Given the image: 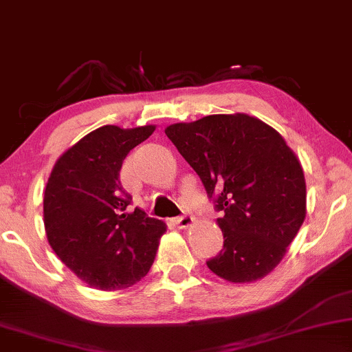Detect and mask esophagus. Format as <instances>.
Instances as JSON below:
<instances>
[{
    "instance_id": "esophagus-1",
    "label": "esophagus",
    "mask_w": 352,
    "mask_h": 352,
    "mask_svg": "<svg viewBox=\"0 0 352 352\" xmlns=\"http://www.w3.org/2000/svg\"><path fill=\"white\" fill-rule=\"evenodd\" d=\"M193 223H195V219H193L192 214H188V213H185V214H182V217L175 218V224L180 228V230H187V228L193 226Z\"/></svg>"
}]
</instances>
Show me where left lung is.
Returning a JSON list of instances; mask_svg holds the SVG:
<instances>
[{
    "instance_id": "obj_1",
    "label": "left lung",
    "mask_w": 352,
    "mask_h": 352,
    "mask_svg": "<svg viewBox=\"0 0 352 352\" xmlns=\"http://www.w3.org/2000/svg\"><path fill=\"white\" fill-rule=\"evenodd\" d=\"M165 134L223 211L224 244L208 269L234 283L272 272L307 214L303 168L285 139L244 113L177 122Z\"/></svg>"
}]
</instances>
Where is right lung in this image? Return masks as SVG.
<instances>
[{"mask_svg":"<svg viewBox=\"0 0 352 352\" xmlns=\"http://www.w3.org/2000/svg\"><path fill=\"white\" fill-rule=\"evenodd\" d=\"M155 126H101L55 162L44 192V226L58 259L98 290H121L149 272L167 226L141 208L129 211L122 160Z\"/></svg>","mask_w":352,"mask_h":352,"instance_id":"1","label":"right lung"}]
</instances>
